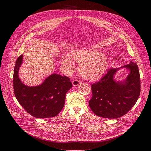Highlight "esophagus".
<instances>
[{"label": "esophagus", "mask_w": 151, "mask_h": 151, "mask_svg": "<svg viewBox=\"0 0 151 151\" xmlns=\"http://www.w3.org/2000/svg\"><path fill=\"white\" fill-rule=\"evenodd\" d=\"M80 83H81V82L78 80H74L73 81H72V84H73V86H78L80 85Z\"/></svg>", "instance_id": "1"}]
</instances>
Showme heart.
<instances>
[{
	"label": "heart",
	"instance_id": "b5f03b06",
	"mask_svg": "<svg viewBox=\"0 0 151 151\" xmlns=\"http://www.w3.org/2000/svg\"><path fill=\"white\" fill-rule=\"evenodd\" d=\"M70 58L75 62L80 63V72L86 80H98L104 75L107 68L106 56L104 54H98L96 51L85 50L75 52L70 55V58L67 55H63L61 58V63L69 71L74 70L73 63Z\"/></svg>",
	"mask_w": 151,
	"mask_h": 151
}]
</instances>
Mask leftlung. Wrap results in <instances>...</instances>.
Here are the masks:
<instances>
[{
    "instance_id": "left-lung-1",
    "label": "left lung",
    "mask_w": 151,
    "mask_h": 151,
    "mask_svg": "<svg viewBox=\"0 0 151 151\" xmlns=\"http://www.w3.org/2000/svg\"><path fill=\"white\" fill-rule=\"evenodd\" d=\"M121 68L130 73L123 82H116L114 76L121 68L109 69L99 81L91 85L92 97L89 101L94 114L101 117L117 119L127 113L137 101L141 91L138 65L130 62Z\"/></svg>"
}]
</instances>
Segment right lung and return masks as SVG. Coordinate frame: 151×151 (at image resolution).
I'll return each mask as SVG.
<instances>
[{
    "label": "right lung",
    "mask_w": 151,
    "mask_h": 151,
    "mask_svg": "<svg viewBox=\"0 0 151 151\" xmlns=\"http://www.w3.org/2000/svg\"><path fill=\"white\" fill-rule=\"evenodd\" d=\"M22 62V55L15 63L13 89L15 97L26 111L37 118H49L57 116L65 104L66 93L72 83L66 76L53 73L37 86L29 87L20 80L18 71Z\"/></svg>",
    "instance_id": "obj_1"
}]
</instances>
